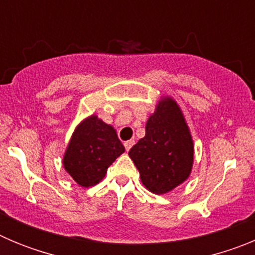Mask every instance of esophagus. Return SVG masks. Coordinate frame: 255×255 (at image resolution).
<instances>
[{
    "label": "esophagus",
    "mask_w": 255,
    "mask_h": 255,
    "mask_svg": "<svg viewBox=\"0 0 255 255\" xmlns=\"http://www.w3.org/2000/svg\"><path fill=\"white\" fill-rule=\"evenodd\" d=\"M134 143H135V141L132 140V139H130V140H126L125 143H124V145H125V149L126 150H130V148H131L132 145H134Z\"/></svg>",
    "instance_id": "esophagus-1"
}]
</instances>
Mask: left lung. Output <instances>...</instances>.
<instances>
[{
	"label": "left lung",
	"instance_id": "1",
	"mask_svg": "<svg viewBox=\"0 0 255 255\" xmlns=\"http://www.w3.org/2000/svg\"><path fill=\"white\" fill-rule=\"evenodd\" d=\"M143 185L154 194H166L191 172L194 145L177 103L166 97L145 125V136L129 152Z\"/></svg>",
	"mask_w": 255,
	"mask_h": 255
}]
</instances>
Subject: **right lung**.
<instances>
[{
	"label": "right lung",
	"mask_w": 255,
	"mask_h": 255,
	"mask_svg": "<svg viewBox=\"0 0 255 255\" xmlns=\"http://www.w3.org/2000/svg\"><path fill=\"white\" fill-rule=\"evenodd\" d=\"M125 152L116 130L92 115L79 124L66 148L64 167L80 186L97 185Z\"/></svg>",
	"instance_id": "obj_1"
}]
</instances>
